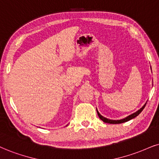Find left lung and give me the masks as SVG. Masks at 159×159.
<instances>
[{
  "mask_svg": "<svg viewBox=\"0 0 159 159\" xmlns=\"http://www.w3.org/2000/svg\"><path fill=\"white\" fill-rule=\"evenodd\" d=\"M146 104H147V102H146L145 104H144V105H143V106H142V107H141V108H140L139 110H138V111H137L136 112H135V113H132V114L127 116V117H125V118H124V119H119V120H113V119H107V118H105V117H104L103 116H102V115L100 114V113H99V111H97V114H98V116H99V119H100L101 120H102V121H104V122H105V123H109V124H121V123L126 122V121L130 120V119H134V118H135V117H136L138 115H139V113H140L141 112H142V111H143V109H144V107H145Z\"/></svg>",
  "mask_w": 159,
  "mask_h": 159,
  "instance_id": "obj_1",
  "label": "left lung"
}]
</instances>
